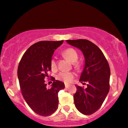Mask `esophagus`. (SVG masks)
<instances>
[{"label":"esophagus","mask_w":128,"mask_h":128,"mask_svg":"<svg viewBox=\"0 0 128 128\" xmlns=\"http://www.w3.org/2000/svg\"><path fill=\"white\" fill-rule=\"evenodd\" d=\"M68 84H65V87L66 88H67L68 87Z\"/></svg>","instance_id":"esophagus-1"}]
</instances>
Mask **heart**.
Masks as SVG:
<instances>
[{
    "instance_id": "obj_1",
    "label": "heart",
    "mask_w": 128,
    "mask_h": 128,
    "mask_svg": "<svg viewBox=\"0 0 128 128\" xmlns=\"http://www.w3.org/2000/svg\"><path fill=\"white\" fill-rule=\"evenodd\" d=\"M63 55L66 57L67 59H68L72 63H73L74 67L76 68H80V65L79 62H77V60L78 59V54L74 49L72 48H68L66 49L62 52ZM51 68L53 70L56 68V62L54 58L51 60L50 61ZM74 76V73L72 72H61L57 76V79L61 81L64 82L65 83H70L72 81L73 78Z\"/></svg>"
}]
</instances>
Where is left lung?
<instances>
[{
	"instance_id": "1",
	"label": "left lung",
	"mask_w": 128,
	"mask_h": 128,
	"mask_svg": "<svg viewBox=\"0 0 128 128\" xmlns=\"http://www.w3.org/2000/svg\"><path fill=\"white\" fill-rule=\"evenodd\" d=\"M83 53L85 65L79 81L87 82L86 88L76 86L74 105L82 114L90 115L102 106L110 90V68L106 58L96 44L87 40H66Z\"/></svg>"
}]
</instances>
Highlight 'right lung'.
Listing matches in <instances>:
<instances>
[{"label": "right lung", "instance_id": "add662e5", "mask_svg": "<svg viewBox=\"0 0 128 128\" xmlns=\"http://www.w3.org/2000/svg\"><path fill=\"white\" fill-rule=\"evenodd\" d=\"M64 41H42L29 48L18 64L17 76L20 89L28 105L35 112L48 116L58 106V93L65 88L62 82L52 77L53 84L48 88L44 78L51 70L50 61L54 51Z\"/></svg>", "mask_w": 128, "mask_h": 128}]
</instances>
